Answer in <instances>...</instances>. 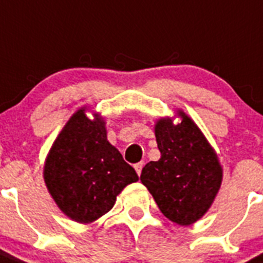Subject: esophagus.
<instances>
[{
    "mask_svg": "<svg viewBox=\"0 0 263 263\" xmlns=\"http://www.w3.org/2000/svg\"><path fill=\"white\" fill-rule=\"evenodd\" d=\"M134 166H135V171H136V173L140 176L141 175V170H143V166H144V163H143V161H140V163L135 164Z\"/></svg>",
    "mask_w": 263,
    "mask_h": 263,
    "instance_id": "obj_1",
    "label": "esophagus"
}]
</instances>
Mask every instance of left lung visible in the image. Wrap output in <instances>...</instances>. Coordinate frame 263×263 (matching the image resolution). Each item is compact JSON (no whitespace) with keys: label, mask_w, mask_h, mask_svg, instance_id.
<instances>
[{"label":"left lung","mask_w":263,"mask_h":263,"mask_svg":"<svg viewBox=\"0 0 263 263\" xmlns=\"http://www.w3.org/2000/svg\"><path fill=\"white\" fill-rule=\"evenodd\" d=\"M173 118L157 119L155 136L161 157L149 161L140 180L172 222L188 227L211 209L222 184L218 155L198 125L182 109Z\"/></svg>","instance_id":"1"}]
</instances>
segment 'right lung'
<instances>
[{
    "label": "right lung",
    "mask_w": 263,
    "mask_h": 263,
    "mask_svg": "<svg viewBox=\"0 0 263 263\" xmlns=\"http://www.w3.org/2000/svg\"><path fill=\"white\" fill-rule=\"evenodd\" d=\"M77 109L59 132L43 165L50 196L65 216L78 223H91L115 205L116 196L139 180L122 154L107 140L106 120Z\"/></svg>",
    "instance_id": "right-lung-1"
}]
</instances>
